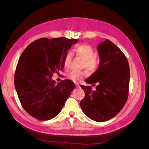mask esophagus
Masks as SVG:
<instances>
[{
	"label": "esophagus",
	"mask_w": 149,
	"mask_h": 149,
	"mask_svg": "<svg viewBox=\"0 0 149 149\" xmlns=\"http://www.w3.org/2000/svg\"><path fill=\"white\" fill-rule=\"evenodd\" d=\"M75 85H76V86L77 87V88H79L80 87V86H79V84L78 83H75Z\"/></svg>",
	"instance_id": "esophagus-1"
}]
</instances>
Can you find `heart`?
Wrapping results in <instances>:
<instances>
[{"mask_svg":"<svg viewBox=\"0 0 149 149\" xmlns=\"http://www.w3.org/2000/svg\"><path fill=\"white\" fill-rule=\"evenodd\" d=\"M74 55L83 60V67L90 72H95L100 65V60L95 55L96 52L94 48L87 44H81L76 47L73 49ZM72 60V56L68 53L65 56L63 68L65 70L69 68ZM84 73L83 71H73L67 75L69 79L75 83L80 82L84 77Z\"/></svg>","mask_w":149,"mask_h":149,"instance_id":"b5f03b06","label":"heart"}]
</instances>
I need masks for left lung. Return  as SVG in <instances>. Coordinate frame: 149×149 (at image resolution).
I'll list each match as a JSON object with an SVG mask.
<instances>
[{
  "instance_id": "left-lung-1",
  "label": "left lung",
  "mask_w": 149,
  "mask_h": 149,
  "mask_svg": "<svg viewBox=\"0 0 149 149\" xmlns=\"http://www.w3.org/2000/svg\"><path fill=\"white\" fill-rule=\"evenodd\" d=\"M97 50L100 67L86 79L89 84L97 83L96 91L91 86H81L85 96L80 106L89 118L104 122L118 114L127 100L130 70L127 58L109 40L99 45Z\"/></svg>"
}]
</instances>
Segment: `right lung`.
<instances>
[{
	"label": "right lung",
	"instance_id": "right-lung-1",
	"mask_svg": "<svg viewBox=\"0 0 149 149\" xmlns=\"http://www.w3.org/2000/svg\"><path fill=\"white\" fill-rule=\"evenodd\" d=\"M77 39L42 38L31 42L22 52L16 67L14 84L21 105L40 120L55 118L74 88L70 79L55 84L54 73L63 68L68 50Z\"/></svg>",
	"mask_w": 149,
	"mask_h": 149
}]
</instances>
